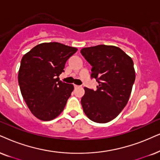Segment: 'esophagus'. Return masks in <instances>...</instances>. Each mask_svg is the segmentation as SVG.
Instances as JSON below:
<instances>
[{
  "instance_id": "34e87169",
  "label": "esophagus",
  "mask_w": 160,
  "mask_h": 160,
  "mask_svg": "<svg viewBox=\"0 0 160 160\" xmlns=\"http://www.w3.org/2000/svg\"><path fill=\"white\" fill-rule=\"evenodd\" d=\"M74 88H80V86H78V85L74 84Z\"/></svg>"
}]
</instances>
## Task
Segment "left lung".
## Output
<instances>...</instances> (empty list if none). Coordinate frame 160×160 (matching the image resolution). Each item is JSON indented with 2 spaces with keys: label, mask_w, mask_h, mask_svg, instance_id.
Listing matches in <instances>:
<instances>
[{
  "label": "left lung",
  "mask_w": 160,
  "mask_h": 160,
  "mask_svg": "<svg viewBox=\"0 0 160 160\" xmlns=\"http://www.w3.org/2000/svg\"><path fill=\"white\" fill-rule=\"evenodd\" d=\"M80 52L92 66L91 77L99 83L96 91L84 88L83 112L95 122H110L122 112L130 98L135 80L134 62L114 46L86 47Z\"/></svg>",
  "instance_id": "obj_1"
}]
</instances>
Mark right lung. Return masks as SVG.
I'll return each mask as SVG.
<instances>
[{
  "mask_svg": "<svg viewBox=\"0 0 160 160\" xmlns=\"http://www.w3.org/2000/svg\"><path fill=\"white\" fill-rule=\"evenodd\" d=\"M77 51L57 42L43 43L22 58L18 83L26 105L39 120H53L65 108L74 86L60 81L58 77Z\"/></svg>",
  "mask_w": 160,
  "mask_h": 160,
  "instance_id": "1",
  "label": "right lung"
}]
</instances>
